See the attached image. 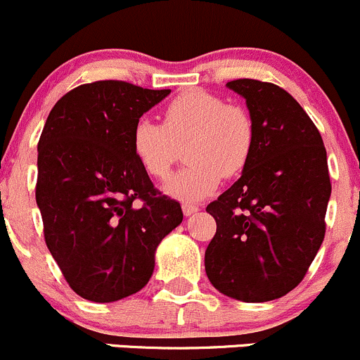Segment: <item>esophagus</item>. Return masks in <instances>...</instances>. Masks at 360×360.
Here are the masks:
<instances>
[{"mask_svg": "<svg viewBox=\"0 0 360 360\" xmlns=\"http://www.w3.org/2000/svg\"><path fill=\"white\" fill-rule=\"evenodd\" d=\"M198 212V205H193V203H183V214L184 215H191Z\"/></svg>", "mask_w": 360, "mask_h": 360, "instance_id": "34e87169", "label": "esophagus"}]
</instances>
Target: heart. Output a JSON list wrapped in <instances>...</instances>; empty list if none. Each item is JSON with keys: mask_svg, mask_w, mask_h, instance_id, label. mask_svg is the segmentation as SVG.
<instances>
[{"mask_svg": "<svg viewBox=\"0 0 360 360\" xmlns=\"http://www.w3.org/2000/svg\"><path fill=\"white\" fill-rule=\"evenodd\" d=\"M164 124L141 119L132 129V150L143 170L165 179L179 146L186 145L188 167L170 177L165 193L196 203L217 190L222 176L247 167L255 145V122L241 105H229L219 94L190 89L177 94L162 112Z\"/></svg>", "mask_w": 360, "mask_h": 360, "instance_id": "heart-1", "label": "heart"}]
</instances>
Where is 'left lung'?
I'll list each match as a JSON object with an SVG mask.
<instances>
[{"mask_svg":"<svg viewBox=\"0 0 360 360\" xmlns=\"http://www.w3.org/2000/svg\"><path fill=\"white\" fill-rule=\"evenodd\" d=\"M228 88L247 100L255 145L240 179L207 205L217 231L205 250V272L231 298L269 302L304 279L324 240L326 148L288 91L257 79H236Z\"/></svg>","mask_w":360,"mask_h":360,"instance_id":"1","label":"left lung"}]
</instances>
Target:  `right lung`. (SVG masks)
I'll list each match as a JSON object with an SVG mask.
<instances>
[{
  "label": "right lung",
  "instance_id": "obj_1",
  "mask_svg": "<svg viewBox=\"0 0 360 360\" xmlns=\"http://www.w3.org/2000/svg\"><path fill=\"white\" fill-rule=\"evenodd\" d=\"M170 89L96 81L63 94L37 143L44 241L79 297L107 304L150 281L158 243L183 221L132 150V129ZM140 200V203L135 202Z\"/></svg>",
  "mask_w": 360,
  "mask_h": 360
}]
</instances>
